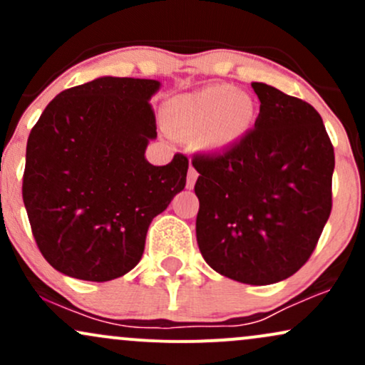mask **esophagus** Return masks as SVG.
Segmentation results:
<instances>
[{
	"label": "esophagus",
	"instance_id": "1",
	"mask_svg": "<svg viewBox=\"0 0 365 365\" xmlns=\"http://www.w3.org/2000/svg\"><path fill=\"white\" fill-rule=\"evenodd\" d=\"M197 177H199V173H197V171L190 166V170H188V175H187V188H194Z\"/></svg>",
	"mask_w": 365,
	"mask_h": 365
}]
</instances>
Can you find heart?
Returning a JSON list of instances; mask_svg holds the SVG:
<instances>
[{
    "label": "heart",
    "instance_id": "1",
    "mask_svg": "<svg viewBox=\"0 0 365 365\" xmlns=\"http://www.w3.org/2000/svg\"><path fill=\"white\" fill-rule=\"evenodd\" d=\"M255 120V99L230 83L178 94L163 110V121L171 135H199V148L207 153H226L237 148L252 132Z\"/></svg>",
    "mask_w": 365,
    "mask_h": 365
}]
</instances>
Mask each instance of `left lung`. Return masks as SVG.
Listing matches in <instances>:
<instances>
[{"instance_id": "8db88e82", "label": "left lung", "mask_w": 365, "mask_h": 365, "mask_svg": "<svg viewBox=\"0 0 365 365\" xmlns=\"http://www.w3.org/2000/svg\"><path fill=\"white\" fill-rule=\"evenodd\" d=\"M261 110L237 148L195 156L199 250L216 273L247 284L290 278L316 249L331 212L334 150L321 115L252 82Z\"/></svg>"}]
</instances>
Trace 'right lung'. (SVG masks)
Returning <instances> with one entry per match:
<instances>
[{
    "mask_svg": "<svg viewBox=\"0 0 365 365\" xmlns=\"http://www.w3.org/2000/svg\"><path fill=\"white\" fill-rule=\"evenodd\" d=\"M161 82L99 77L60 92L27 140L22 195L41 254L56 271L110 282L144 254L150 221L183 190L188 159L154 166L150 98Z\"/></svg>",
    "mask_w": 365,
    "mask_h": 365,
    "instance_id": "add662e5",
    "label": "right lung"
}]
</instances>
